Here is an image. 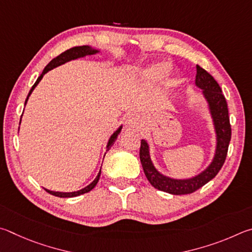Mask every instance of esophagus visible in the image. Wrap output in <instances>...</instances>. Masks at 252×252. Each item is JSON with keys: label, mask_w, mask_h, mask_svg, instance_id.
<instances>
[{"label": "esophagus", "mask_w": 252, "mask_h": 252, "mask_svg": "<svg viewBox=\"0 0 252 252\" xmlns=\"http://www.w3.org/2000/svg\"><path fill=\"white\" fill-rule=\"evenodd\" d=\"M125 127L127 130L138 131L140 128H142V119H140V117L137 116V115L131 114L126 118Z\"/></svg>", "instance_id": "obj_1"}]
</instances>
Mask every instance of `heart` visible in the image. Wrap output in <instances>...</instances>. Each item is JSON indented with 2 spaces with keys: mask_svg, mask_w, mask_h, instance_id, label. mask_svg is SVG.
<instances>
[{
  "mask_svg": "<svg viewBox=\"0 0 252 252\" xmlns=\"http://www.w3.org/2000/svg\"><path fill=\"white\" fill-rule=\"evenodd\" d=\"M169 69L170 65L168 63H165V62H161V63L154 64L151 67H148L145 72V75L148 79L156 82L166 77V75L169 73Z\"/></svg>",
  "mask_w": 252,
  "mask_h": 252,
  "instance_id": "b5f03b06",
  "label": "heart"
}]
</instances>
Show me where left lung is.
I'll list each match as a JSON object with an SVG mask.
<instances>
[{"mask_svg":"<svg viewBox=\"0 0 252 252\" xmlns=\"http://www.w3.org/2000/svg\"><path fill=\"white\" fill-rule=\"evenodd\" d=\"M195 84L198 88L202 90V95L208 103L216 131L217 144H216L215 156L209 166L200 174L191 178L175 179L167 177V176L160 174L154 166L148 143L145 139H142V143H140V162H142L144 173L146 175L148 182L158 190L168 192L171 195L191 193L215 178L226 160L229 143L231 139V126L229 122L228 106L219 84L207 70L198 65Z\"/></svg>","mask_w":252,"mask_h":252,"instance_id":"1","label":"left lung"}]
</instances>
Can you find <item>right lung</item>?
Here are the masks:
<instances>
[{
  "label": "right lung",
  "instance_id": "add662e5",
  "mask_svg": "<svg viewBox=\"0 0 252 252\" xmlns=\"http://www.w3.org/2000/svg\"><path fill=\"white\" fill-rule=\"evenodd\" d=\"M98 52H99L98 50H95V48H93V47L88 46V45L75 46V47L69 48V50H67V51L63 52V53H62V54H60L59 56L55 57V59H53V60L50 62V63H48V64L45 66V68H44V70L42 72L41 76H39V77L36 79V82H35V84L32 86V88H31L29 95H28V97H26L25 105H26V103H28L29 97H30L31 94H32V92L34 91V88L37 86V84H38L39 82H41V79L43 78L44 75H45V74L48 72V70L55 68V67H57V66H60V65H62V64H65L66 62H69V61H72V60H76V59H79V57H84V56H86V55H94V54H96V53H98ZM22 115H23V114H22ZM20 124H21V121H20ZM122 128H123V126H119V128H118L116 131H115V133H114L112 136H110V138L108 139L107 146H106V148H107V151H109V148L112 147L113 145H114L115 140L117 139V136H118L119 133H121ZM99 176H100V169H99L98 175L96 176V178H95L94 180H93V182H92L90 185H88V186H86L85 188H83V189H81V190H77V191L61 192V191H52V190H48V189H45V188H44V189H45V190H46L47 192H50L51 195L56 196V197H61V198L76 197V196H79V195H83V193H86V192H88V191H91L92 189L96 186V184L98 183Z\"/></svg>",
  "mask_w": 252,
  "mask_h": 252
}]
</instances>
